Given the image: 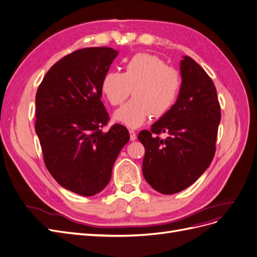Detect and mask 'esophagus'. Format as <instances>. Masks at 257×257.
<instances>
[{"label": "esophagus", "instance_id": "1", "mask_svg": "<svg viewBox=\"0 0 257 257\" xmlns=\"http://www.w3.org/2000/svg\"><path fill=\"white\" fill-rule=\"evenodd\" d=\"M130 138L132 141H134L136 138H137V135H136V132L134 130H130Z\"/></svg>", "mask_w": 257, "mask_h": 257}]
</instances>
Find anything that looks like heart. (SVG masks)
<instances>
[{"instance_id": "heart-1", "label": "heart", "mask_w": 257, "mask_h": 257, "mask_svg": "<svg viewBox=\"0 0 257 257\" xmlns=\"http://www.w3.org/2000/svg\"><path fill=\"white\" fill-rule=\"evenodd\" d=\"M182 88L180 72L167 66L159 57L139 53L130 58L124 72L110 70L102 81V92L112 106L121 105L133 90L134 99L113 114L116 121L130 127H138L151 117L161 118L169 112Z\"/></svg>"}]
</instances>
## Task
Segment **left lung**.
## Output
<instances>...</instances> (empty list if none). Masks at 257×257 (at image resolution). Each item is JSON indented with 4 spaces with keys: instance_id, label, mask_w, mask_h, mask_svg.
Returning a JSON list of instances; mask_svg holds the SVG:
<instances>
[{
    "instance_id": "obj_1",
    "label": "left lung",
    "mask_w": 257,
    "mask_h": 257,
    "mask_svg": "<svg viewBox=\"0 0 257 257\" xmlns=\"http://www.w3.org/2000/svg\"><path fill=\"white\" fill-rule=\"evenodd\" d=\"M182 88L173 108L138 139L146 149L143 173L163 194L180 192L209 167L216 152L220 103L214 82L189 56L181 61ZM165 132L166 137L160 134Z\"/></svg>"
}]
</instances>
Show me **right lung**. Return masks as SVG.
Returning a JSON list of instances; mask_svg holds the SVG:
<instances>
[{
	"label": "right lung",
	"instance_id": "obj_1",
	"mask_svg": "<svg viewBox=\"0 0 257 257\" xmlns=\"http://www.w3.org/2000/svg\"><path fill=\"white\" fill-rule=\"evenodd\" d=\"M118 51L107 47L76 50L59 59L36 93L35 131L43 161L64 188L85 197L102 191L128 131L109 121L101 101L102 81Z\"/></svg>",
	"mask_w": 257,
	"mask_h": 257
}]
</instances>
